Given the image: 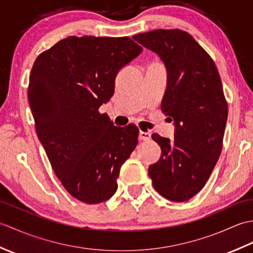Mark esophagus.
Segmentation results:
<instances>
[{
  "label": "esophagus",
  "mask_w": 253,
  "mask_h": 253,
  "mask_svg": "<svg viewBox=\"0 0 253 253\" xmlns=\"http://www.w3.org/2000/svg\"><path fill=\"white\" fill-rule=\"evenodd\" d=\"M151 139V133L146 132V131H140L139 132V140L141 141H148Z\"/></svg>",
  "instance_id": "obj_1"
}]
</instances>
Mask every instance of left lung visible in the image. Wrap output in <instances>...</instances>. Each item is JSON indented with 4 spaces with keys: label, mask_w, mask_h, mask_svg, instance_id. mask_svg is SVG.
Here are the masks:
<instances>
[{
    "label": "left lung",
    "mask_w": 253,
    "mask_h": 253,
    "mask_svg": "<svg viewBox=\"0 0 253 253\" xmlns=\"http://www.w3.org/2000/svg\"><path fill=\"white\" fill-rule=\"evenodd\" d=\"M155 52L168 69V88L161 109L174 121V140L153 133L162 150L149 166L161 196L184 202L207 184L221 155L228 105L215 63L191 35L157 29L132 37Z\"/></svg>",
    "instance_id": "left-lung-1"
}]
</instances>
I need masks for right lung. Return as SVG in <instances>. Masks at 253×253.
<instances>
[{
    "label": "right lung",
    "instance_id": "right-lung-1",
    "mask_svg": "<svg viewBox=\"0 0 253 253\" xmlns=\"http://www.w3.org/2000/svg\"><path fill=\"white\" fill-rule=\"evenodd\" d=\"M129 37L72 36L42 52L32 66L28 100L38 138L57 178L79 201H106L139 129L113 125L99 107L115 90L120 69L140 54Z\"/></svg>",
    "mask_w": 253,
    "mask_h": 253
}]
</instances>
